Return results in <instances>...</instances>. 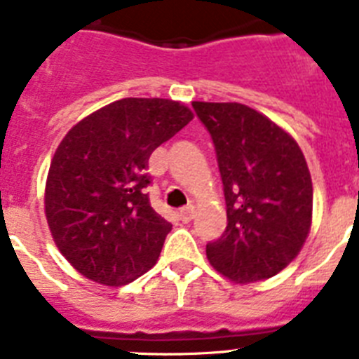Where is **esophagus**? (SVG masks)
<instances>
[{"label": "esophagus", "mask_w": 359, "mask_h": 359, "mask_svg": "<svg viewBox=\"0 0 359 359\" xmlns=\"http://www.w3.org/2000/svg\"><path fill=\"white\" fill-rule=\"evenodd\" d=\"M180 219H182L183 223H189V221H192V219H194V207L190 205V207L183 208V210L180 212Z\"/></svg>", "instance_id": "34e87169"}]
</instances>
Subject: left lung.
Returning <instances> with one entry per match:
<instances>
[{"label": "left lung", "mask_w": 359, "mask_h": 359, "mask_svg": "<svg viewBox=\"0 0 359 359\" xmlns=\"http://www.w3.org/2000/svg\"><path fill=\"white\" fill-rule=\"evenodd\" d=\"M214 140L226 230L207 244L215 271L237 284L266 280L300 253L313 221V183L293 136L239 102H192Z\"/></svg>", "instance_id": "1"}]
</instances>
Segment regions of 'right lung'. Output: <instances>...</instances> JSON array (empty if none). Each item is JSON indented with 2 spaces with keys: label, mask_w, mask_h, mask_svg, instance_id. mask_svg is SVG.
<instances>
[{
  "label": "right lung",
  "mask_w": 359,
  "mask_h": 359,
  "mask_svg": "<svg viewBox=\"0 0 359 359\" xmlns=\"http://www.w3.org/2000/svg\"><path fill=\"white\" fill-rule=\"evenodd\" d=\"M192 118L169 98H122L66 133L50 163L44 214L59 252L86 278L123 286L156 264L172 224L152 210L145 169Z\"/></svg>",
  "instance_id": "add662e5"
}]
</instances>
